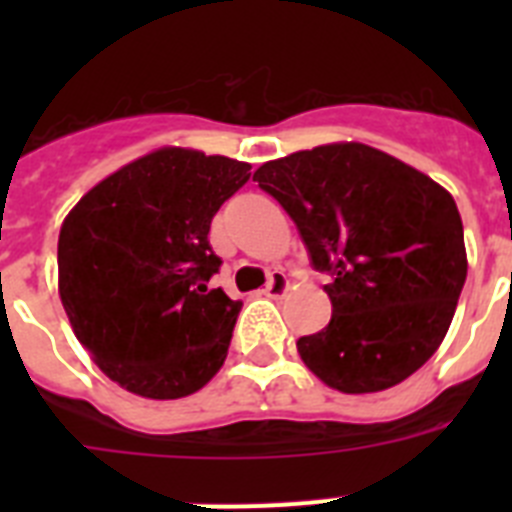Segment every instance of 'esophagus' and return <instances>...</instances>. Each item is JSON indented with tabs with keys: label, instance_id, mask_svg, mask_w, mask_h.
I'll use <instances>...</instances> for the list:
<instances>
[{
	"label": "esophagus",
	"instance_id": "obj_1",
	"mask_svg": "<svg viewBox=\"0 0 512 512\" xmlns=\"http://www.w3.org/2000/svg\"><path fill=\"white\" fill-rule=\"evenodd\" d=\"M287 289H289L287 274H284V271H271L269 284H266L264 295H266V297H271V300H277V297H284V295H287Z\"/></svg>",
	"mask_w": 512,
	"mask_h": 512
}]
</instances>
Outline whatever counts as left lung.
<instances>
[{"instance_id":"8db88e82","label":"left lung","mask_w":512,"mask_h":512,"mask_svg":"<svg viewBox=\"0 0 512 512\" xmlns=\"http://www.w3.org/2000/svg\"><path fill=\"white\" fill-rule=\"evenodd\" d=\"M253 182L295 220L312 266L333 277L330 323L297 341L307 369L346 395L418 372L441 346L467 279L454 197L364 143L277 158Z\"/></svg>"}]
</instances>
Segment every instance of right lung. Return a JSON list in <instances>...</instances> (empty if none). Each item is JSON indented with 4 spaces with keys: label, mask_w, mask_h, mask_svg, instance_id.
Segmentation results:
<instances>
[{
    "label": "right lung",
    "mask_w": 512,
    "mask_h": 512,
    "mask_svg": "<svg viewBox=\"0 0 512 512\" xmlns=\"http://www.w3.org/2000/svg\"><path fill=\"white\" fill-rule=\"evenodd\" d=\"M251 166L161 148L89 189L58 235V292L112 382L151 400L202 390L228 356L243 302L210 289L207 233Z\"/></svg>",
    "instance_id": "1"
}]
</instances>
